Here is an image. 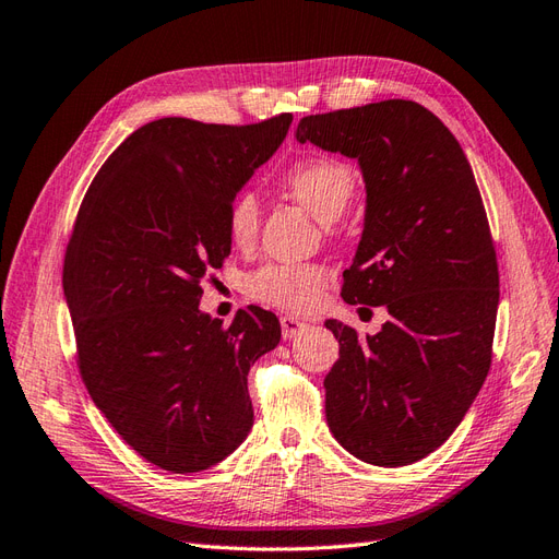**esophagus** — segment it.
<instances>
[{"label": "esophagus", "mask_w": 559, "mask_h": 559, "mask_svg": "<svg viewBox=\"0 0 559 559\" xmlns=\"http://www.w3.org/2000/svg\"><path fill=\"white\" fill-rule=\"evenodd\" d=\"M281 331H283V337H285V340H293V337H297L299 333L307 331V323L295 319V317H281Z\"/></svg>", "instance_id": "34e87169"}]
</instances>
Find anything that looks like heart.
<instances>
[{"mask_svg":"<svg viewBox=\"0 0 559 559\" xmlns=\"http://www.w3.org/2000/svg\"><path fill=\"white\" fill-rule=\"evenodd\" d=\"M281 186L313 217L328 224L347 210L356 191L354 169L335 157H307L281 175ZM260 200L250 191L238 193L226 210V234L236 248H248L260 234ZM328 283V271L313 262L264 264L246 278V293L257 302L283 311H305L317 305Z\"/></svg>","mask_w":559,"mask_h":559,"instance_id":"heart-1","label":"heart"}]
</instances>
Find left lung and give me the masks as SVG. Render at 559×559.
<instances>
[{
  "label": "left lung",
  "mask_w": 559,
  "mask_h": 559,
  "mask_svg": "<svg viewBox=\"0 0 559 559\" xmlns=\"http://www.w3.org/2000/svg\"><path fill=\"white\" fill-rule=\"evenodd\" d=\"M295 139L359 163L366 217L342 299L390 311L366 337L325 321L340 342L328 427L364 463L411 465L453 435L491 366L498 264L475 175L449 127L404 98L307 116Z\"/></svg>",
  "instance_id": "1"
}]
</instances>
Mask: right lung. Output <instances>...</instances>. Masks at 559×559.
<instances>
[{"mask_svg": "<svg viewBox=\"0 0 559 559\" xmlns=\"http://www.w3.org/2000/svg\"><path fill=\"white\" fill-rule=\"evenodd\" d=\"M290 122V112L246 127L153 120L112 151L78 212L63 295L82 380L116 432L177 475L246 441L250 366L281 340L262 307L226 328L212 319L200 281L231 252L228 203Z\"/></svg>", "mask_w": 559, "mask_h": 559, "instance_id": "right-lung-1", "label": "right lung"}]
</instances>
